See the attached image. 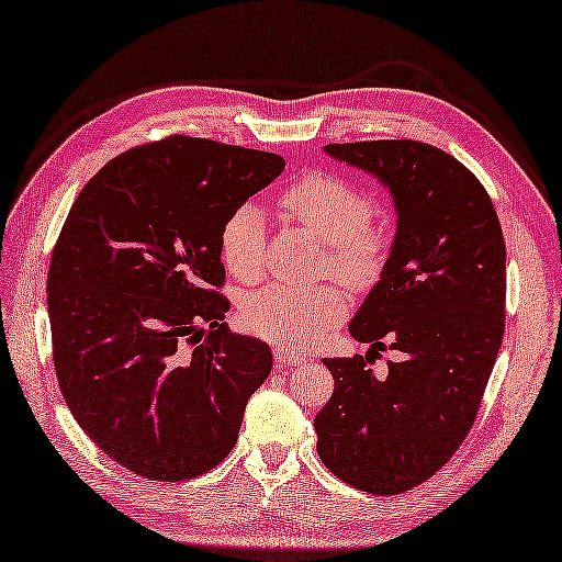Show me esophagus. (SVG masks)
Here are the masks:
<instances>
[{
    "mask_svg": "<svg viewBox=\"0 0 562 562\" xmlns=\"http://www.w3.org/2000/svg\"><path fill=\"white\" fill-rule=\"evenodd\" d=\"M274 362H278L284 369H292V367L306 364V357L300 355V352H290V350H284V348H274Z\"/></svg>",
    "mask_w": 562,
    "mask_h": 562,
    "instance_id": "34e87169",
    "label": "esophagus"
}]
</instances>
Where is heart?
I'll use <instances>...</instances> for the list:
<instances>
[{
    "label": "heart",
    "mask_w": 562,
    "mask_h": 562,
    "mask_svg": "<svg viewBox=\"0 0 562 562\" xmlns=\"http://www.w3.org/2000/svg\"><path fill=\"white\" fill-rule=\"evenodd\" d=\"M280 212L326 246V260L340 280L364 288L384 268L386 232L369 224L374 205L364 190L336 173H306L290 183L278 200ZM220 254L238 280H254L266 256V214L238 205L224 220ZM348 314V294L338 284L292 288L272 282L248 296L241 306L244 326L258 338L304 350L324 340Z\"/></svg>",
    "instance_id": "b5f03b06"
}]
</instances>
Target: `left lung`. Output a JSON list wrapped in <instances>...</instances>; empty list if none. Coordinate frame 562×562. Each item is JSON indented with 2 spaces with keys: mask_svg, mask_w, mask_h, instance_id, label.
I'll return each mask as SVG.
<instances>
[{
  "mask_svg": "<svg viewBox=\"0 0 562 562\" xmlns=\"http://www.w3.org/2000/svg\"><path fill=\"white\" fill-rule=\"evenodd\" d=\"M389 190L396 234L350 321L367 355L328 357L336 379L314 417L330 473L372 495L420 485L459 449L505 333V238L493 200L451 154L413 139L326 145ZM384 375L368 367L385 345Z\"/></svg>",
  "mask_w": 562,
  "mask_h": 562,
  "instance_id": "obj_1",
  "label": "left lung"
}]
</instances>
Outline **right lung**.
I'll return each instance as SVG.
<instances>
[{
  "label": "right lung",
  "mask_w": 562,
  "mask_h": 562,
  "mask_svg": "<svg viewBox=\"0 0 562 562\" xmlns=\"http://www.w3.org/2000/svg\"><path fill=\"white\" fill-rule=\"evenodd\" d=\"M282 169L173 135L105 164L67 214L47 272L57 381L93 445L137 475L214 469L270 374L268 342L224 324L220 232Z\"/></svg>",
  "instance_id": "add662e5"
}]
</instances>
